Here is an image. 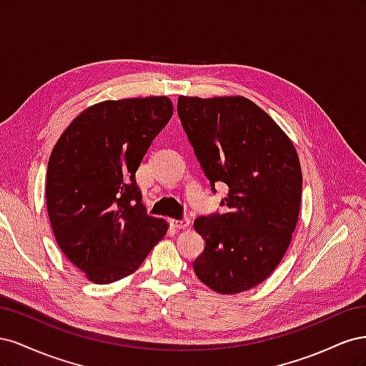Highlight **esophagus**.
Here are the masks:
<instances>
[{"label": "esophagus", "mask_w": 366, "mask_h": 366, "mask_svg": "<svg viewBox=\"0 0 366 366\" xmlns=\"http://www.w3.org/2000/svg\"><path fill=\"white\" fill-rule=\"evenodd\" d=\"M171 226L174 229L184 230V229H187V227L191 226V219H187V218H184V219H171Z\"/></svg>", "instance_id": "34e87169"}]
</instances>
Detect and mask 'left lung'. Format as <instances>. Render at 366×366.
<instances>
[{
	"mask_svg": "<svg viewBox=\"0 0 366 366\" xmlns=\"http://www.w3.org/2000/svg\"><path fill=\"white\" fill-rule=\"evenodd\" d=\"M177 113L224 214L194 221L206 247L194 261L203 284L221 295L253 289L278 267L301 209L296 148L278 124L242 96H180Z\"/></svg>",
	"mask_w": 366,
	"mask_h": 366,
	"instance_id": "1",
	"label": "left lung"
}]
</instances>
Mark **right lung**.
<instances>
[{"label":"right lung","instance_id":"obj_1","mask_svg":"<svg viewBox=\"0 0 366 366\" xmlns=\"http://www.w3.org/2000/svg\"><path fill=\"white\" fill-rule=\"evenodd\" d=\"M166 96L92 105L54 145L47 168V212L65 257L94 284L136 272L168 223L142 203L136 171L172 117Z\"/></svg>","mask_w":366,"mask_h":366}]
</instances>
